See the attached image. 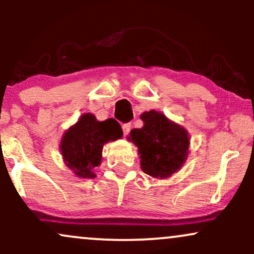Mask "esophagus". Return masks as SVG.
I'll return each instance as SVG.
<instances>
[{
  "mask_svg": "<svg viewBox=\"0 0 254 254\" xmlns=\"http://www.w3.org/2000/svg\"><path fill=\"white\" fill-rule=\"evenodd\" d=\"M123 133H124V136H127L129 135V132H130V130H131V124L130 123H125V124H123Z\"/></svg>",
  "mask_w": 254,
  "mask_h": 254,
  "instance_id": "obj_1",
  "label": "esophagus"
}]
</instances>
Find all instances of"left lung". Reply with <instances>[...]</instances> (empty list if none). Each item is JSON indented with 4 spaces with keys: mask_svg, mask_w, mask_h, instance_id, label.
I'll use <instances>...</instances> for the list:
<instances>
[{
    "mask_svg": "<svg viewBox=\"0 0 254 254\" xmlns=\"http://www.w3.org/2000/svg\"><path fill=\"white\" fill-rule=\"evenodd\" d=\"M141 119L143 127L131 130L130 139L138 147L142 170L154 178L172 176L188 156V132L154 110L144 112Z\"/></svg>",
    "mask_w": 254,
    "mask_h": 254,
    "instance_id": "1",
    "label": "left lung"
}]
</instances>
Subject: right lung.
Instances as JSON below:
<instances>
[{
  "instance_id": "add662e5",
  "label": "right lung",
  "mask_w": 254,
  "mask_h": 254,
  "mask_svg": "<svg viewBox=\"0 0 254 254\" xmlns=\"http://www.w3.org/2000/svg\"><path fill=\"white\" fill-rule=\"evenodd\" d=\"M122 136L123 131L115 119L98 122L93 115L84 113L64 133L61 151L66 166L77 177L94 178V170L101 161L103 145Z\"/></svg>"
}]
</instances>
